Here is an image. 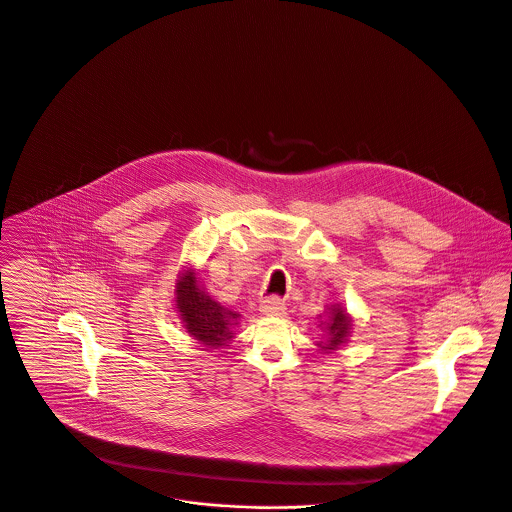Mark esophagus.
Returning a JSON list of instances; mask_svg holds the SVG:
<instances>
[{"label":"esophagus","instance_id":"obj_1","mask_svg":"<svg viewBox=\"0 0 512 512\" xmlns=\"http://www.w3.org/2000/svg\"><path fill=\"white\" fill-rule=\"evenodd\" d=\"M261 312L265 315H273V317H280V315L286 314V304L280 300V298H267L263 300L261 304Z\"/></svg>","mask_w":512,"mask_h":512}]
</instances>
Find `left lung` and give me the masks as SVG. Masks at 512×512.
<instances>
[{"mask_svg":"<svg viewBox=\"0 0 512 512\" xmlns=\"http://www.w3.org/2000/svg\"><path fill=\"white\" fill-rule=\"evenodd\" d=\"M321 315H317L319 319ZM353 315L347 312L341 304H333L325 308V319L319 321L321 329V341H317V349L323 354L337 353L339 349L345 347L353 333Z\"/></svg>","mask_w":512,"mask_h":512,"instance_id":"obj_1","label":"left lung"}]
</instances>
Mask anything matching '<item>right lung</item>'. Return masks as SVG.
Instances as JSON below:
<instances>
[{
  "label": "right lung",
  "instance_id": "obj_1",
  "mask_svg": "<svg viewBox=\"0 0 512 512\" xmlns=\"http://www.w3.org/2000/svg\"><path fill=\"white\" fill-rule=\"evenodd\" d=\"M175 308L187 333L204 351L224 349L234 339L241 315L212 300L198 280L197 271L187 267L175 280Z\"/></svg>",
  "mask_w": 512,
  "mask_h": 512
}]
</instances>
